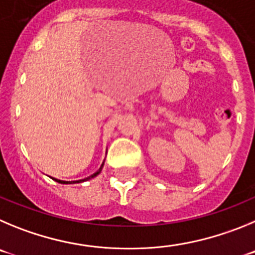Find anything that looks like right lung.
Instances as JSON below:
<instances>
[{
    "instance_id": "right-lung-1",
    "label": "right lung",
    "mask_w": 255,
    "mask_h": 255,
    "mask_svg": "<svg viewBox=\"0 0 255 255\" xmlns=\"http://www.w3.org/2000/svg\"><path fill=\"white\" fill-rule=\"evenodd\" d=\"M102 167H103V165H102V166H100V169H99V170H98V171H96L95 174H93V175L89 176V178H86V179H82V180H77V182H63V180H58V179H54V180H56V182H58V183H63V184H68V183H80V182H84V180H88V179H91V178H94V176L98 175V174H99L100 171H102Z\"/></svg>"
}]
</instances>
